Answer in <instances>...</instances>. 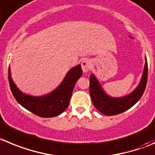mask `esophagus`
Listing matches in <instances>:
<instances>
[{
  "label": "esophagus",
  "mask_w": 155,
  "mask_h": 155,
  "mask_svg": "<svg viewBox=\"0 0 155 155\" xmlns=\"http://www.w3.org/2000/svg\"><path fill=\"white\" fill-rule=\"evenodd\" d=\"M91 65H92V63H91V60L89 59L84 60V61L81 62V68L84 73H87V72L90 71V69H91Z\"/></svg>",
  "instance_id": "obj_1"
}]
</instances>
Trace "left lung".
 Listing matches in <instances>:
<instances>
[{
    "label": "left lung",
    "mask_w": 155,
    "mask_h": 155,
    "mask_svg": "<svg viewBox=\"0 0 155 155\" xmlns=\"http://www.w3.org/2000/svg\"><path fill=\"white\" fill-rule=\"evenodd\" d=\"M148 80V62L145 64L141 81L137 87L128 95L113 97L107 94L101 87L95 75L91 74L90 78V94L93 104L98 111L106 116H114L126 111L133 107L140 100L145 91Z\"/></svg>",
    "instance_id": "left-lung-1"
}]
</instances>
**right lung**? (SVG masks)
Returning a JSON list of instances; mask_svg holds the SVG:
<instances>
[{"mask_svg": "<svg viewBox=\"0 0 155 155\" xmlns=\"http://www.w3.org/2000/svg\"><path fill=\"white\" fill-rule=\"evenodd\" d=\"M82 74L81 66L78 64L68 71L56 89L39 97L24 94L17 87L11 77L10 66L8 79L13 95L22 107L41 117L50 118L58 116L68 108L75 84Z\"/></svg>", "mask_w": 155, "mask_h": 155, "instance_id": "1", "label": "right lung"}]
</instances>
